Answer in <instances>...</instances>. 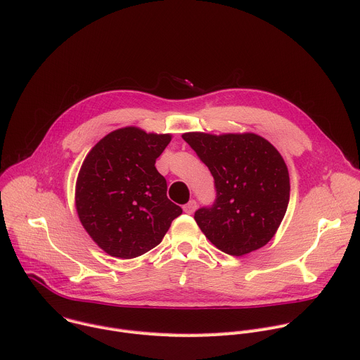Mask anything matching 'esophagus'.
<instances>
[{
    "label": "esophagus",
    "mask_w": 360,
    "mask_h": 360,
    "mask_svg": "<svg viewBox=\"0 0 360 360\" xmlns=\"http://www.w3.org/2000/svg\"><path fill=\"white\" fill-rule=\"evenodd\" d=\"M197 207H198V204H197V201H189L186 205H184V211L186 212V214H193L195 212V210H197Z\"/></svg>",
    "instance_id": "esophagus-1"
}]
</instances>
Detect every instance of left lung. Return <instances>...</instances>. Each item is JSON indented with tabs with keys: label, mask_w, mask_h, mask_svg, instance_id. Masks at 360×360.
I'll list each match as a JSON object with an SVG mask.
<instances>
[{
	"label": "left lung",
	"mask_w": 360,
	"mask_h": 360,
	"mask_svg": "<svg viewBox=\"0 0 360 360\" xmlns=\"http://www.w3.org/2000/svg\"><path fill=\"white\" fill-rule=\"evenodd\" d=\"M182 138L215 181V204L193 217L205 237L236 257L264 247L277 233L290 200L288 169L280 152L251 132H188Z\"/></svg>",
	"instance_id": "left-lung-1"
}]
</instances>
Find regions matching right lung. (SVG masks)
Returning <instances> with one entry per match:
<instances>
[{
    "mask_svg": "<svg viewBox=\"0 0 360 360\" xmlns=\"http://www.w3.org/2000/svg\"><path fill=\"white\" fill-rule=\"evenodd\" d=\"M171 139L169 134L126 126L108 134L84 158L76 181L77 215L109 255L129 259L148 252L182 214L155 168Z\"/></svg>",
    "mask_w": 360,
    "mask_h": 360,
    "instance_id": "obj_1",
    "label": "right lung"
}]
</instances>
